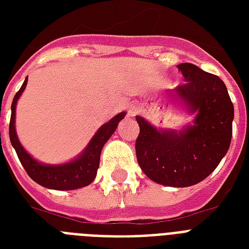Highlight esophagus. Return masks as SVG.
Segmentation results:
<instances>
[{
    "label": "esophagus",
    "mask_w": 249,
    "mask_h": 249,
    "mask_svg": "<svg viewBox=\"0 0 249 249\" xmlns=\"http://www.w3.org/2000/svg\"><path fill=\"white\" fill-rule=\"evenodd\" d=\"M138 112H140V108H138L136 105H130L128 107V116H130V117L136 116Z\"/></svg>",
    "instance_id": "esophagus-1"
}]
</instances>
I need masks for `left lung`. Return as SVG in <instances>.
Listing matches in <instances>:
<instances>
[{
  "mask_svg": "<svg viewBox=\"0 0 249 249\" xmlns=\"http://www.w3.org/2000/svg\"><path fill=\"white\" fill-rule=\"evenodd\" d=\"M186 83L170 93L190 112H197L183 130H158L136 116V141L141 169L156 183L187 187L207 178L220 164L231 142L234 106L224 81L195 64L178 66Z\"/></svg>",
  "mask_w": 249,
  "mask_h": 249,
  "instance_id": "obj_1",
  "label": "left lung"
}]
</instances>
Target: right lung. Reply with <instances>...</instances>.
<instances>
[{
  "label": "right lung",
  "instance_id": "1",
  "mask_svg": "<svg viewBox=\"0 0 249 249\" xmlns=\"http://www.w3.org/2000/svg\"><path fill=\"white\" fill-rule=\"evenodd\" d=\"M28 79L24 80L11 103V119L9 125L10 142L17 151V155L20 160L21 165L28 173V176L38 185L53 190H75L90 185L97 176V170L99 168V159H101L102 148L109 140L117 128V124L121 119H124L125 112H121L112 117L108 123H106L98 129L94 134L93 140L83 151V154L72 160L70 163L60 164V165H46L38 163L28 152L25 151L23 146L18 140L15 132V107L19 97L27 86Z\"/></svg>",
  "mask_w": 249,
  "mask_h": 249
}]
</instances>
